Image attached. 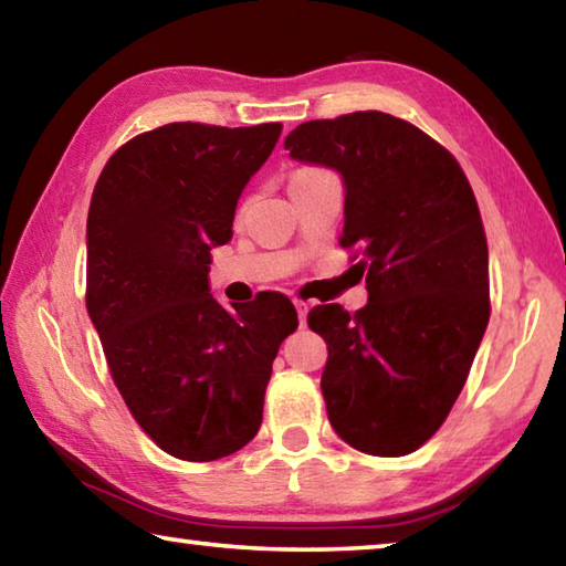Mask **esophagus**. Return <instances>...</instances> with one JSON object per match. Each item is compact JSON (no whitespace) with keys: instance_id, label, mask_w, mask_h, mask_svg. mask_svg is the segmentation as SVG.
Listing matches in <instances>:
<instances>
[{"instance_id":"esophagus-1","label":"esophagus","mask_w":566,"mask_h":566,"mask_svg":"<svg viewBox=\"0 0 566 566\" xmlns=\"http://www.w3.org/2000/svg\"><path fill=\"white\" fill-rule=\"evenodd\" d=\"M294 306H296V317H300V324L304 327V324H306V314H310V306H306L304 302H294Z\"/></svg>"}]
</instances>
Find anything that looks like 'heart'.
<instances>
[{"mask_svg":"<svg viewBox=\"0 0 566 566\" xmlns=\"http://www.w3.org/2000/svg\"><path fill=\"white\" fill-rule=\"evenodd\" d=\"M306 171H314V169H302V171H296V175H306Z\"/></svg>","mask_w":566,"mask_h":566,"instance_id":"1","label":"heart"}]
</instances>
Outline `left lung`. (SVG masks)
<instances>
[{
    "label": "left lung",
    "mask_w": 566,
    "mask_h": 566,
    "mask_svg": "<svg viewBox=\"0 0 566 566\" xmlns=\"http://www.w3.org/2000/svg\"><path fill=\"white\" fill-rule=\"evenodd\" d=\"M290 157L339 171L342 247L367 280L357 314L310 312L327 342V415L344 442L405 457L432 437L462 391L490 322V252L462 167L415 124L385 112L304 122Z\"/></svg>",
    "instance_id": "8db88e82"
}]
</instances>
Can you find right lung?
Listing matches in <instances>:
<instances>
[{"label":"right lung","mask_w":566,"mask_h":566,"mask_svg":"<svg viewBox=\"0 0 566 566\" xmlns=\"http://www.w3.org/2000/svg\"><path fill=\"white\" fill-rule=\"evenodd\" d=\"M280 134V122L165 124L114 151L92 195L90 319L132 417L187 462L252 442L272 361L300 324L276 292L227 310L209 290V252L232 239L242 189Z\"/></svg>","instance_id":"add662e5"}]
</instances>
